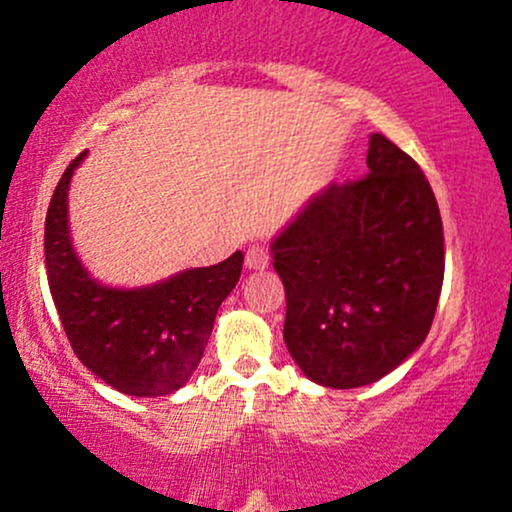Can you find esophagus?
<instances>
[{"label": "esophagus", "instance_id": "obj_1", "mask_svg": "<svg viewBox=\"0 0 512 512\" xmlns=\"http://www.w3.org/2000/svg\"><path fill=\"white\" fill-rule=\"evenodd\" d=\"M245 267L248 269H264V267H269V252H267V248H264V245H250L248 248V252H245Z\"/></svg>", "mask_w": 512, "mask_h": 512}]
</instances>
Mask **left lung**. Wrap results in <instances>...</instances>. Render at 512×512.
<instances>
[{"label":"left lung","mask_w":512,"mask_h":512,"mask_svg":"<svg viewBox=\"0 0 512 512\" xmlns=\"http://www.w3.org/2000/svg\"><path fill=\"white\" fill-rule=\"evenodd\" d=\"M368 175L330 185L272 243L284 339L305 378L349 390L424 344L443 289V221L419 163L370 134Z\"/></svg>","instance_id":"obj_1"}]
</instances>
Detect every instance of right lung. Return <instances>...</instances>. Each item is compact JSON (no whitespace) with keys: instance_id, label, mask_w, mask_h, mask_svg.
I'll use <instances>...</instances> for the list:
<instances>
[{"instance_id":"add662e5","label":"right lung","mask_w":512,"mask_h":512,"mask_svg":"<svg viewBox=\"0 0 512 512\" xmlns=\"http://www.w3.org/2000/svg\"><path fill=\"white\" fill-rule=\"evenodd\" d=\"M79 154L50 199L45 267L57 315L79 361L122 395L163 397L180 390L202 361L216 310L236 289L243 252L144 289H110L86 272L72 248L67 192Z\"/></svg>"}]
</instances>
